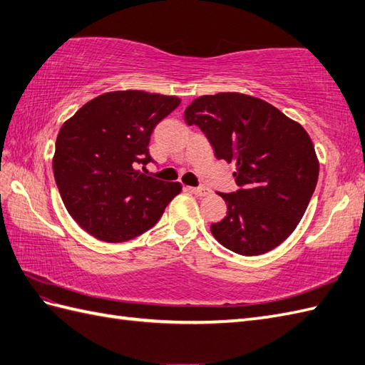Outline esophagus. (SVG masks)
Masks as SVG:
<instances>
[{
  "label": "esophagus",
  "mask_w": 365,
  "mask_h": 365,
  "mask_svg": "<svg viewBox=\"0 0 365 365\" xmlns=\"http://www.w3.org/2000/svg\"><path fill=\"white\" fill-rule=\"evenodd\" d=\"M187 192L197 195V197H206V195H209V189L202 187H187Z\"/></svg>",
  "instance_id": "obj_1"
}]
</instances>
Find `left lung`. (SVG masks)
I'll return each instance as SVG.
<instances>
[{
  "instance_id": "left-lung-1",
  "label": "left lung",
  "mask_w": 365,
  "mask_h": 365,
  "mask_svg": "<svg viewBox=\"0 0 365 365\" xmlns=\"http://www.w3.org/2000/svg\"><path fill=\"white\" fill-rule=\"evenodd\" d=\"M218 159L235 163L240 190L218 193L227 213L212 235L240 255L272 251L294 232L313 197L319 159L307 130L274 105L242 93L197 97L184 111Z\"/></svg>"
}]
</instances>
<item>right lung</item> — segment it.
I'll use <instances>...</instances> for the list:
<instances>
[{
    "label": "right lung",
    "mask_w": 365,
    "mask_h": 365,
    "mask_svg": "<svg viewBox=\"0 0 365 365\" xmlns=\"http://www.w3.org/2000/svg\"><path fill=\"white\" fill-rule=\"evenodd\" d=\"M181 99L139 90L111 91L86 102L61 125L52 168L76 223L108 243L127 242L156 225L182 185L147 176L156 123ZM145 168V167H144Z\"/></svg>",
    "instance_id": "obj_1"
}]
</instances>
